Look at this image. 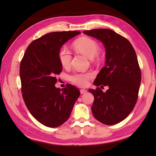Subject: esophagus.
Instances as JSON below:
<instances>
[{
	"instance_id": "obj_1",
	"label": "esophagus",
	"mask_w": 156,
	"mask_h": 156,
	"mask_svg": "<svg viewBox=\"0 0 156 156\" xmlns=\"http://www.w3.org/2000/svg\"><path fill=\"white\" fill-rule=\"evenodd\" d=\"M80 91L81 94H85L87 92V90H85V89H80Z\"/></svg>"
}]
</instances>
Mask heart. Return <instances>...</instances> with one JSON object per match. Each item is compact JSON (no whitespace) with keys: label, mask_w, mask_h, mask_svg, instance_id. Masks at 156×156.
<instances>
[{"label":"heart","mask_w":156,"mask_h":156,"mask_svg":"<svg viewBox=\"0 0 156 156\" xmlns=\"http://www.w3.org/2000/svg\"><path fill=\"white\" fill-rule=\"evenodd\" d=\"M76 51L83 54L92 60H98L101 55L98 52V44L94 39L83 37L76 40L73 44ZM58 59L64 68H68L71 64L72 55L66 48H61L58 51ZM93 77L91 72H76L69 76V80L73 84L80 87H85L88 85L89 80Z\"/></svg>","instance_id":"heart-1"}]
</instances>
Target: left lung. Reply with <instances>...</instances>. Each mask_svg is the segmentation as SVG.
<instances>
[{"label": "left lung", "instance_id": "1", "mask_svg": "<svg viewBox=\"0 0 156 156\" xmlns=\"http://www.w3.org/2000/svg\"><path fill=\"white\" fill-rule=\"evenodd\" d=\"M83 33L101 41L106 49L105 66L94 84L109 88L105 92L99 87L88 90L94 97L92 114L105 125L117 124L131 113L138 98L141 74L136 53L128 39L111 29Z\"/></svg>", "mask_w": 156, "mask_h": 156}]
</instances>
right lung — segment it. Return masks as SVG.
Here are the masks:
<instances>
[{"label": "right lung", "instance_id": "add662e5", "mask_svg": "<svg viewBox=\"0 0 156 156\" xmlns=\"http://www.w3.org/2000/svg\"><path fill=\"white\" fill-rule=\"evenodd\" d=\"M80 31L51 32L32 41L20 64L21 92L26 107L36 120L57 127L68 120L80 90L70 84L55 88L56 76L62 71L58 51Z\"/></svg>", "mask_w": 156, "mask_h": 156}]
</instances>
